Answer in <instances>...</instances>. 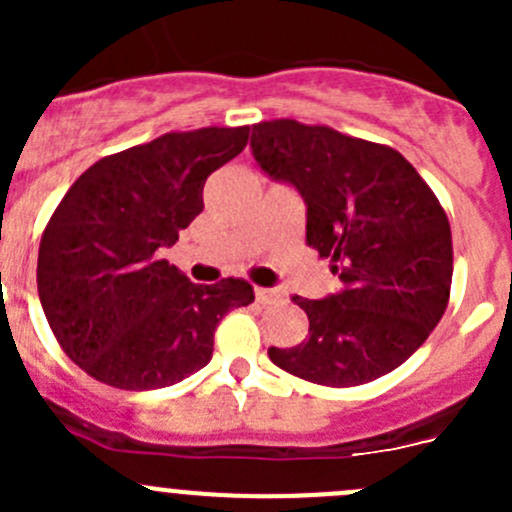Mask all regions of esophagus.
Masks as SVG:
<instances>
[{"label": "esophagus", "instance_id": "1", "mask_svg": "<svg viewBox=\"0 0 512 512\" xmlns=\"http://www.w3.org/2000/svg\"><path fill=\"white\" fill-rule=\"evenodd\" d=\"M255 297L260 304H272V302H277L282 294L277 292V289H270V287H255Z\"/></svg>", "mask_w": 512, "mask_h": 512}]
</instances>
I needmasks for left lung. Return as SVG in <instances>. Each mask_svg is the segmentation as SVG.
Masks as SVG:
<instances>
[{"mask_svg":"<svg viewBox=\"0 0 512 512\" xmlns=\"http://www.w3.org/2000/svg\"><path fill=\"white\" fill-rule=\"evenodd\" d=\"M252 156L307 203V245L332 260L344 289L294 297L309 337L270 347L280 369L322 386H359L421 347L451 297L446 210L399 151L292 118L252 126Z\"/></svg>","mask_w":512,"mask_h":512,"instance_id":"8db88e82","label":"left lung"}]
</instances>
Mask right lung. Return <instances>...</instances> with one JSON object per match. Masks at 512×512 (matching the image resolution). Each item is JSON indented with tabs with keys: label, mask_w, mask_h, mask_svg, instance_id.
I'll list each match as a JSON object with an SVG mask.
<instances>
[{
	"label": "right lung",
	"mask_w": 512,
	"mask_h": 512,
	"mask_svg": "<svg viewBox=\"0 0 512 512\" xmlns=\"http://www.w3.org/2000/svg\"><path fill=\"white\" fill-rule=\"evenodd\" d=\"M250 138V126L163 133L79 175L44 227L36 287L74 364L126 391L163 389L213 359L230 309L255 299L225 277L193 285L158 250L203 213V185Z\"/></svg>",
	"instance_id": "1"
}]
</instances>
